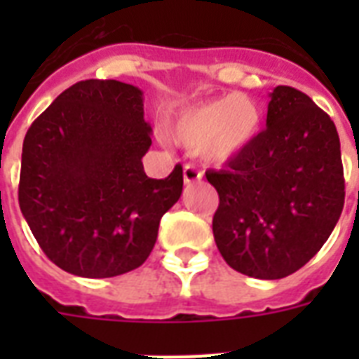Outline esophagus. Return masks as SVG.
Instances as JSON below:
<instances>
[{
  "instance_id": "obj_1",
  "label": "esophagus",
  "mask_w": 359,
  "mask_h": 359,
  "mask_svg": "<svg viewBox=\"0 0 359 359\" xmlns=\"http://www.w3.org/2000/svg\"><path fill=\"white\" fill-rule=\"evenodd\" d=\"M182 177H184V184H194V182H199L203 179V171L197 169L194 163H186L184 169H182Z\"/></svg>"
}]
</instances>
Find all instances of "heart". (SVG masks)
Segmentation results:
<instances>
[{
    "label": "heart",
    "instance_id": "b5f03b06",
    "mask_svg": "<svg viewBox=\"0 0 359 359\" xmlns=\"http://www.w3.org/2000/svg\"><path fill=\"white\" fill-rule=\"evenodd\" d=\"M261 123L255 100L229 93L182 109L171 123V135L190 152H205L212 162H227L255 141Z\"/></svg>",
    "mask_w": 359,
    "mask_h": 359
}]
</instances>
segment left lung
<instances>
[{"mask_svg":"<svg viewBox=\"0 0 359 359\" xmlns=\"http://www.w3.org/2000/svg\"><path fill=\"white\" fill-rule=\"evenodd\" d=\"M219 196L214 240L225 262L250 278L300 270L332 235L345 205L334 121L306 93H270L266 128L224 169H208Z\"/></svg>","mask_w":359,"mask_h":359,"instance_id":"obj_1","label":"left lung"}]
</instances>
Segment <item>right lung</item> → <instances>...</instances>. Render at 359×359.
I'll list each match as a JSON object with an SVG mask.
<instances>
[{"label": "right lung", "mask_w": 359, "mask_h": 359, "mask_svg": "<svg viewBox=\"0 0 359 359\" xmlns=\"http://www.w3.org/2000/svg\"><path fill=\"white\" fill-rule=\"evenodd\" d=\"M143 93L117 80L78 81L27 130L18 201L41 250L81 278H114L151 255L160 219L182 194V165L149 179Z\"/></svg>", "instance_id": "obj_1"}]
</instances>
